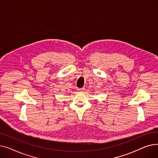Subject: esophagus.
I'll return each instance as SVG.
<instances>
[{"instance_id":"esophagus-1","label":"esophagus","mask_w":158,"mask_h":158,"mask_svg":"<svg viewBox=\"0 0 158 158\" xmlns=\"http://www.w3.org/2000/svg\"><path fill=\"white\" fill-rule=\"evenodd\" d=\"M84 89H85V88H81V89H78V90H79V91H80V92H81V91H83V90H84Z\"/></svg>"}]
</instances>
